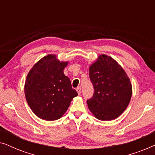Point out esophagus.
I'll return each mask as SVG.
<instances>
[{"label": "esophagus", "instance_id": "esophagus-1", "mask_svg": "<svg viewBox=\"0 0 155 155\" xmlns=\"http://www.w3.org/2000/svg\"><path fill=\"white\" fill-rule=\"evenodd\" d=\"M76 90H77L78 94H80V93H81V87H78L76 89Z\"/></svg>", "mask_w": 155, "mask_h": 155}]
</instances>
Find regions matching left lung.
<instances>
[{"label": "left lung", "instance_id": "8db88e82", "mask_svg": "<svg viewBox=\"0 0 155 155\" xmlns=\"http://www.w3.org/2000/svg\"><path fill=\"white\" fill-rule=\"evenodd\" d=\"M94 94L87 100L97 119L111 120L125 111L132 95V85L126 72L116 61L101 55L90 68Z\"/></svg>", "mask_w": 155, "mask_h": 155}]
</instances>
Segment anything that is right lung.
I'll use <instances>...</instances> for the list:
<instances>
[{
	"label": "right lung",
	"instance_id": "right-lung-1",
	"mask_svg": "<svg viewBox=\"0 0 155 155\" xmlns=\"http://www.w3.org/2000/svg\"><path fill=\"white\" fill-rule=\"evenodd\" d=\"M68 62H60L55 55L38 61L29 71L25 84V94L32 111L41 119H59L71 101L78 96L71 80L63 73Z\"/></svg>",
	"mask_w": 155,
	"mask_h": 155
}]
</instances>
